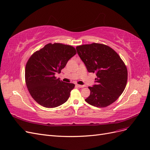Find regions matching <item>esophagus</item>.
<instances>
[{
  "instance_id": "esophagus-1",
  "label": "esophagus",
  "mask_w": 150,
  "mask_h": 150,
  "mask_svg": "<svg viewBox=\"0 0 150 150\" xmlns=\"http://www.w3.org/2000/svg\"><path fill=\"white\" fill-rule=\"evenodd\" d=\"M76 86H78V88H84V87H85V86H84V85H79V84H77Z\"/></svg>"
}]
</instances>
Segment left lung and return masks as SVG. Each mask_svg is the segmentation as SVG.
<instances>
[{
    "label": "left lung",
    "mask_w": 150,
    "mask_h": 150,
    "mask_svg": "<svg viewBox=\"0 0 150 150\" xmlns=\"http://www.w3.org/2000/svg\"><path fill=\"white\" fill-rule=\"evenodd\" d=\"M81 59L89 72L95 73L96 84L90 89L85 101L98 108H104L117 100L124 91L128 71L115 51L106 45L93 43L76 47Z\"/></svg>",
    "instance_id": "8db88e82"
}]
</instances>
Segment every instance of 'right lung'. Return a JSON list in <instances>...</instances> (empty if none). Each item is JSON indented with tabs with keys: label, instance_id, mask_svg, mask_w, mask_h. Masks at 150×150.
Instances as JSON below:
<instances>
[{
	"label": "right lung",
	"instance_id": "1",
	"mask_svg": "<svg viewBox=\"0 0 150 150\" xmlns=\"http://www.w3.org/2000/svg\"><path fill=\"white\" fill-rule=\"evenodd\" d=\"M76 54L74 47L60 43H49L35 52L27 62L26 86L31 96L45 108H56L67 101L74 84L57 79L67 61Z\"/></svg>",
	"mask_w": 150,
	"mask_h": 150
}]
</instances>
